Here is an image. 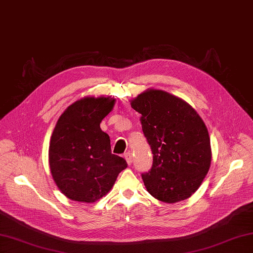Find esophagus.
I'll use <instances>...</instances> for the list:
<instances>
[{
    "mask_svg": "<svg viewBox=\"0 0 253 253\" xmlns=\"http://www.w3.org/2000/svg\"><path fill=\"white\" fill-rule=\"evenodd\" d=\"M125 158H126V160L127 165H132V163H133V156H132L131 153H129V152L126 153V154H125Z\"/></svg>",
    "mask_w": 253,
    "mask_h": 253,
    "instance_id": "1",
    "label": "esophagus"
}]
</instances>
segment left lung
<instances>
[{
  "instance_id": "8db88e82",
  "label": "left lung",
  "mask_w": 253,
  "mask_h": 253,
  "mask_svg": "<svg viewBox=\"0 0 253 253\" xmlns=\"http://www.w3.org/2000/svg\"><path fill=\"white\" fill-rule=\"evenodd\" d=\"M131 106L141 114L153 166L141 177L148 192L167 204L185 201L200 188L211 165L210 137L204 120L188 102L149 88Z\"/></svg>"
}]
</instances>
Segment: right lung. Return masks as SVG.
Instances as JSON below:
<instances>
[{
  "instance_id": "right-lung-1",
  "label": "right lung",
  "mask_w": 253,
  "mask_h": 253,
  "mask_svg": "<svg viewBox=\"0 0 253 253\" xmlns=\"http://www.w3.org/2000/svg\"><path fill=\"white\" fill-rule=\"evenodd\" d=\"M112 97H84L59 117L50 137L48 160L52 178L66 197L95 203L110 192L126 159L112 154L110 136L100 128L114 108Z\"/></svg>"
}]
</instances>
